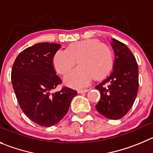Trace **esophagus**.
Here are the masks:
<instances>
[{
  "mask_svg": "<svg viewBox=\"0 0 153 153\" xmlns=\"http://www.w3.org/2000/svg\"><path fill=\"white\" fill-rule=\"evenodd\" d=\"M89 91V89H84V90H78V94H84V93H87Z\"/></svg>",
  "mask_w": 153,
  "mask_h": 153,
  "instance_id": "1",
  "label": "esophagus"
}]
</instances>
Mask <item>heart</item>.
<instances>
[{"label": "heart", "instance_id": "heart-1", "mask_svg": "<svg viewBox=\"0 0 153 153\" xmlns=\"http://www.w3.org/2000/svg\"><path fill=\"white\" fill-rule=\"evenodd\" d=\"M77 61L79 67L68 72L63 78L65 85L74 88L87 86L93 78L100 80L106 77L113 67V54L109 47L96 39L71 44L66 51L55 53L53 64L59 74L72 69Z\"/></svg>", "mask_w": 153, "mask_h": 153}]
</instances>
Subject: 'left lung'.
Returning <instances> with one entry per match:
<instances>
[{
  "mask_svg": "<svg viewBox=\"0 0 153 153\" xmlns=\"http://www.w3.org/2000/svg\"><path fill=\"white\" fill-rule=\"evenodd\" d=\"M110 44L115 53L112 72L95 88L101 95L96 109L105 118L118 120L129 112L137 95L138 65L125 44L112 38Z\"/></svg>",
  "mask_w": 153,
  "mask_h": 153,
  "instance_id": "left-lung-1",
  "label": "left lung"
}]
</instances>
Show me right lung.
Segmentation results:
<instances>
[{
  "label": "right lung",
  "mask_w": 153,
  "mask_h": 153,
  "mask_svg": "<svg viewBox=\"0 0 153 153\" xmlns=\"http://www.w3.org/2000/svg\"><path fill=\"white\" fill-rule=\"evenodd\" d=\"M60 44L39 43L17 56L11 72L14 92L22 112L42 127L56 125L66 115L77 91L64 88L52 93L61 82L53 65Z\"/></svg>",
  "instance_id": "obj_1"
}]
</instances>
